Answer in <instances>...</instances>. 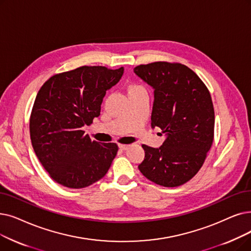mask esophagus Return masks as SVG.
Wrapping results in <instances>:
<instances>
[{
  "label": "esophagus",
  "mask_w": 251,
  "mask_h": 251,
  "mask_svg": "<svg viewBox=\"0 0 251 251\" xmlns=\"http://www.w3.org/2000/svg\"><path fill=\"white\" fill-rule=\"evenodd\" d=\"M128 147H129V145H119V149L120 150H123V151L127 150Z\"/></svg>",
  "instance_id": "esophagus-1"
}]
</instances>
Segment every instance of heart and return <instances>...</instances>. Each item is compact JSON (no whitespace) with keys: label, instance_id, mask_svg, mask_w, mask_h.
<instances>
[{"label":"heart","instance_id":"obj_1","mask_svg":"<svg viewBox=\"0 0 251 251\" xmlns=\"http://www.w3.org/2000/svg\"><path fill=\"white\" fill-rule=\"evenodd\" d=\"M135 89H144V88H143V87H140V86H133L130 90H135Z\"/></svg>","mask_w":251,"mask_h":251}]
</instances>
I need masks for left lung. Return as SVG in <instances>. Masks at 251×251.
Here are the masks:
<instances>
[{
    "instance_id": "left-lung-1",
    "label": "left lung",
    "mask_w": 251,
    "mask_h": 251,
    "mask_svg": "<svg viewBox=\"0 0 251 251\" xmlns=\"http://www.w3.org/2000/svg\"><path fill=\"white\" fill-rule=\"evenodd\" d=\"M133 71L154 89L151 125L166 135L160 148L143 145L145 159L138 169L160 186H181L200 170L212 145L210 93L198 75L180 63L158 61Z\"/></svg>"
}]
</instances>
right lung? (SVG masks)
<instances>
[{
  "label": "right lung",
  "instance_id": "obj_1",
  "mask_svg": "<svg viewBox=\"0 0 251 251\" xmlns=\"http://www.w3.org/2000/svg\"><path fill=\"white\" fill-rule=\"evenodd\" d=\"M124 69L81 67L54 75L39 90L29 120L31 145L41 164L62 186L82 189L101 179L118 146L91 140L83 131L100 115L106 90Z\"/></svg>",
  "mask_w": 251,
  "mask_h": 251
}]
</instances>
